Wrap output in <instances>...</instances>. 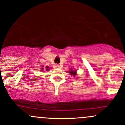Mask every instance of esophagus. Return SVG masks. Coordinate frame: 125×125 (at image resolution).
Wrapping results in <instances>:
<instances>
[{
  "mask_svg": "<svg viewBox=\"0 0 125 125\" xmlns=\"http://www.w3.org/2000/svg\"><path fill=\"white\" fill-rule=\"evenodd\" d=\"M55 68H61V65H59V64H57V65H55Z\"/></svg>",
  "mask_w": 125,
  "mask_h": 125,
  "instance_id": "esophagus-1",
  "label": "esophagus"
}]
</instances>
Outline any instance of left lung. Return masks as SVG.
<instances>
[{"label": "left lung", "mask_w": 125, "mask_h": 125, "mask_svg": "<svg viewBox=\"0 0 125 125\" xmlns=\"http://www.w3.org/2000/svg\"><path fill=\"white\" fill-rule=\"evenodd\" d=\"M70 73L71 75H73V76H75L76 72H74V71H73L72 70H71L70 71Z\"/></svg>", "instance_id": "obj_1"}]
</instances>
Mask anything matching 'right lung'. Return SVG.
<instances>
[{
  "instance_id": "1",
  "label": "right lung",
  "mask_w": 125,
  "mask_h": 125,
  "mask_svg": "<svg viewBox=\"0 0 125 125\" xmlns=\"http://www.w3.org/2000/svg\"><path fill=\"white\" fill-rule=\"evenodd\" d=\"M49 66H46V70H49Z\"/></svg>"
}]
</instances>
